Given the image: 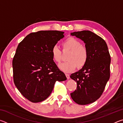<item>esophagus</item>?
<instances>
[{"label": "esophagus", "instance_id": "1", "mask_svg": "<svg viewBox=\"0 0 123 123\" xmlns=\"http://www.w3.org/2000/svg\"><path fill=\"white\" fill-rule=\"evenodd\" d=\"M66 76L67 77V79H69L70 78V75L69 74H66Z\"/></svg>", "mask_w": 123, "mask_h": 123}]
</instances>
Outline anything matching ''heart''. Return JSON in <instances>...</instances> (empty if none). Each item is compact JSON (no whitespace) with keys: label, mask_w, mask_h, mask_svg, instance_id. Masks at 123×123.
Instances as JSON below:
<instances>
[{"label":"heart","mask_w":123,"mask_h":123,"mask_svg":"<svg viewBox=\"0 0 123 123\" xmlns=\"http://www.w3.org/2000/svg\"><path fill=\"white\" fill-rule=\"evenodd\" d=\"M62 45L63 49L70 51L67 57L68 61L59 65L60 69L65 73H69L74 70L76 67L81 69L86 64L88 57V50L81 45L80 41L74 37H68L62 43ZM51 52L54 61L60 63L62 60V54L59 48L54 45Z\"/></svg>","instance_id":"heart-1"}]
</instances>
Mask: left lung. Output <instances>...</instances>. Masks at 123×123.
Wrapping results in <instances>:
<instances>
[{"label": "left lung", "instance_id": "8db88e82", "mask_svg": "<svg viewBox=\"0 0 123 123\" xmlns=\"http://www.w3.org/2000/svg\"><path fill=\"white\" fill-rule=\"evenodd\" d=\"M70 34L84 42L88 53L86 64L70 76L77 83L70 96L78 104L87 105L103 94L110 76L111 57L105 41L93 32L84 30Z\"/></svg>", "mask_w": 123, "mask_h": 123}]
</instances>
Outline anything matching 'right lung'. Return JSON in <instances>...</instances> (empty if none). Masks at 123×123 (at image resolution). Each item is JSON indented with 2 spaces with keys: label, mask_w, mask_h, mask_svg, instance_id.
I'll list each match as a JSON object with an SVG mask.
<instances>
[{
  "label": "right lung",
  "mask_w": 123,
  "mask_h": 123,
  "mask_svg": "<svg viewBox=\"0 0 123 123\" xmlns=\"http://www.w3.org/2000/svg\"><path fill=\"white\" fill-rule=\"evenodd\" d=\"M56 30L32 32L18 44L12 61L13 81L20 93L32 103L46 99L56 81L67 78L54 62L51 49L64 37Z\"/></svg>",
  "instance_id": "right-lung-1"
}]
</instances>
